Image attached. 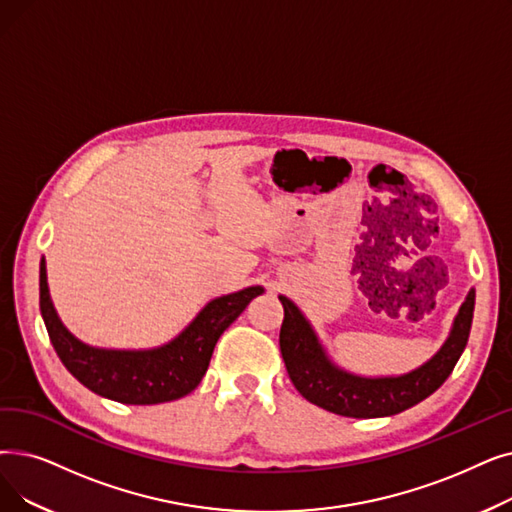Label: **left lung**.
<instances>
[{
  "mask_svg": "<svg viewBox=\"0 0 512 512\" xmlns=\"http://www.w3.org/2000/svg\"><path fill=\"white\" fill-rule=\"evenodd\" d=\"M280 301L284 307L280 351L295 389L307 402L328 412L351 418H379L416 406L446 383L469 341L475 291L464 299L452 335L435 358L410 374L389 379H362L332 366L297 305L286 297H280Z\"/></svg>",
  "mask_w": 512,
  "mask_h": 512,
  "instance_id": "8db88e82",
  "label": "left lung"
}]
</instances>
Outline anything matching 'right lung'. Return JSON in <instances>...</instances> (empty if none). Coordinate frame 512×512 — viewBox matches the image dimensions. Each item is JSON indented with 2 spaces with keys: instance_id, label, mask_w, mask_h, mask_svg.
Returning a JSON list of instances; mask_svg holds the SVG:
<instances>
[{
  "instance_id": "obj_1",
  "label": "right lung",
  "mask_w": 512,
  "mask_h": 512,
  "mask_svg": "<svg viewBox=\"0 0 512 512\" xmlns=\"http://www.w3.org/2000/svg\"><path fill=\"white\" fill-rule=\"evenodd\" d=\"M261 286L213 299L180 337L152 351H106L77 341L58 320L50 301L46 261L39 263V309L60 362L90 391L121 404L173 402L194 391L205 376L217 339Z\"/></svg>"
}]
</instances>
